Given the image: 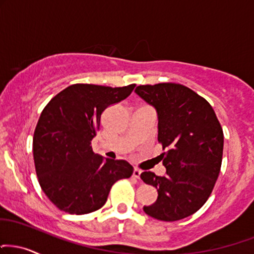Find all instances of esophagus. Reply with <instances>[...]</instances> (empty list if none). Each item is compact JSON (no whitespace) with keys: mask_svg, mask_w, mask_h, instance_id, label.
<instances>
[{"mask_svg":"<svg viewBox=\"0 0 254 254\" xmlns=\"http://www.w3.org/2000/svg\"><path fill=\"white\" fill-rule=\"evenodd\" d=\"M140 174H142V172H140L139 169H137V168H135V169H133V174L132 175L136 177V179H139V176H140Z\"/></svg>","mask_w":254,"mask_h":254,"instance_id":"esophagus-1","label":"esophagus"}]
</instances>
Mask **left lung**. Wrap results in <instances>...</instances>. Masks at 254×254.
<instances>
[{"label": "left lung", "mask_w": 254, "mask_h": 254, "mask_svg": "<svg viewBox=\"0 0 254 254\" xmlns=\"http://www.w3.org/2000/svg\"><path fill=\"white\" fill-rule=\"evenodd\" d=\"M135 92L156 110L158 142L167 150L162 154L166 175L140 174L158 193L157 200L143 210L162 221L187 218L203 206L219 176L224 150L221 125L209 103L183 85H140Z\"/></svg>", "instance_id": "obj_1"}]
</instances>
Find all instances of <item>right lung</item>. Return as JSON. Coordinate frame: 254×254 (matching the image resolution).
<instances>
[{
	"label": "right lung",
	"instance_id": "1",
	"mask_svg": "<svg viewBox=\"0 0 254 254\" xmlns=\"http://www.w3.org/2000/svg\"><path fill=\"white\" fill-rule=\"evenodd\" d=\"M135 84L109 87L74 84L52 98L40 116L33 138L39 183L58 208L87 214L102 208L116 181L132 175L123 160L94 154L91 140L103 111L127 98Z\"/></svg>",
	"mask_w": 254,
	"mask_h": 254
}]
</instances>
